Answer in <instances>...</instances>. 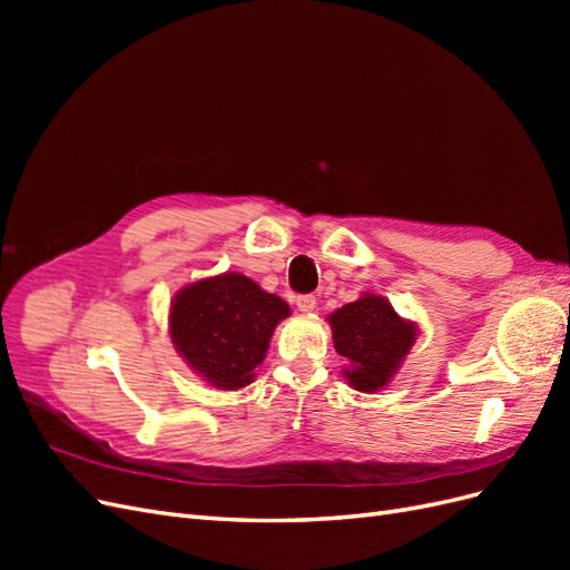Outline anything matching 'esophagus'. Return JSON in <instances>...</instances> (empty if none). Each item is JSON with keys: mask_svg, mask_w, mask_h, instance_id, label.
<instances>
[{"mask_svg": "<svg viewBox=\"0 0 570 570\" xmlns=\"http://www.w3.org/2000/svg\"><path fill=\"white\" fill-rule=\"evenodd\" d=\"M295 304H297V308H299L302 314H312L314 308H316V297L314 295H299L295 299Z\"/></svg>", "mask_w": 570, "mask_h": 570, "instance_id": "1", "label": "esophagus"}]
</instances>
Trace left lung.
I'll list each match as a JSON object with an SVG mask.
<instances>
[{"label":"left lung","mask_w":570,"mask_h":570,"mask_svg":"<svg viewBox=\"0 0 570 570\" xmlns=\"http://www.w3.org/2000/svg\"><path fill=\"white\" fill-rule=\"evenodd\" d=\"M327 321L337 354L350 364L344 377L358 392H377L390 383L419 331L416 323L400 318L392 304L377 295L344 304Z\"/></svg>","instance_id":"1"}]
</instances>
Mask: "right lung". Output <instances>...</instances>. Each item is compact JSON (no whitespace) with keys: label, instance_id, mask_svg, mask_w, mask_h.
Here are the masks:
<instances>
[{"label":"right lung","instance_id":"right-lung-1","mask_svg":"<svg viewBox=\"0 0 570 570\" xmlns=\"http://www.w3.org/2000/svg\"><path fill=\"white\" fill-rule=\"evenodd\" d=\"M289 306L247 275L223 273L183 287L170 304V340L202 381L216 390L252 383L271 335Z\"/></svg>","mask_w":570,"mask_h":570}]
</instances>
